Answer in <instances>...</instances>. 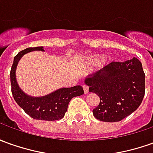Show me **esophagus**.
Returning a JSON list of instances; mask_svg holds the SVG:
<instances>
[{
  "label": "esophagus",
  "instance_id": "1",
  "mask_svg": "<svg viewBox=\"0 0 153 153\" xmlns=\"http://www.w3.org/2000/svg\"><path fill=\"white\" fill-rule=\"evenodd\" d=\"M82 87L83 90H84V93H85V94L88 93V91H89V87H88V86H87V85H83Z\"/></svg>",
  "mask_w": 153,
  "mask_h": 153
}]
</instances>
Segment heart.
<instances>
[{
    "label": "heart",
    "instance_id": "heart-1",
    "mask_svg": "<svg viewBox=\"0 0 153 153\" xmlns=\"http://www.w3.org/2000/svg\"><path fill=\"white\" fill-rule=\"evenodd\" d=\"M102 60V56H92L90 58V62L91 63H98L100 62Z\"/></svg>",
    "mask_w": 153,
    "mask_h": 153
}]
</instances>
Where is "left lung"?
<instances>
[{
	"label": "left lung",
	"mask_w": 153,
	"mask_h": 153,
	"mask_svg": "<svg viewBox=\"0 0 153 153\" xmlns=\"http://www.w3.org/2000/svg\"><path fill=\"white\" fill-rule=\"evenodd\" d=\"M89 91L100 97L92 110L97 119L120 122L137 110L145 95V73L142 63L133 57L124 62H112L85 80Z\"/></svg>",
	"instance_id": "8db88e82"
}]
</instances>
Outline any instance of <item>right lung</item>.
Wrapping results in <instances>:
<instances>
[{
  "instance_id": "add662e5",
  "label": "right lung",
  "mask_w": 153,
  "mask_h": 153,
  "mask_svg": "<svg viewBox=\"0 0 153 153\" xmlns=\"http://www.w3.org/2000/svg\"><path fill=\"white\" fill-rule=\"evenodd\" d=\"M32 51H44L43 46L29 47L20 51L14 57V62L10 69L11 92L16 102L18 104L30 117L36 120L56 121L64 117L68 104L72 97L84 93L82 86L61 88L51 94L40 97H32L24 93L19 87L16 79V69L22 56Z\"/></svg>"
}]
</instances>
